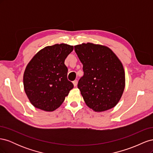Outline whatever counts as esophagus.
<instances>
[{"label": "esophagus", "instance_id": "34e87169", "mask_svg": "<svg viewBox=\"0 0 153 153\" xmlns=\"http://www.w3.org/2000/svg\"><path fill=\"white\" fill-rule=\"evenodd\" d=\"M73 84L74 86L76 87V86L77 85V84H78V81H77V80H75V81H73Z\"/></svg>", "mask_w": 153, "mask_h": 153}]
</instances>
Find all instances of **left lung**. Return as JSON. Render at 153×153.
I'll return each instance as SVG.
<instances>
[{
  "mask_svg": "<svg viewBox=\"0 0 153 153\" xmlns=\"http://www.w3.org/2000/svg\"><path fill=\"white\" fill-rule=\"evenodd\" d=\"M84 75L78 88L85 103L95 112L116 105L125 87V73L121 61L106 46L91 43L75 46Z\"/></svg>",
  "mask_w": 153,
  "mask_h": 153,
  "instance_id": "obj_1",
  "label": "left lung"
}]
</instances>
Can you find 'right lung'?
Here are the masks:
<instances>
[{"mask_svg": "<svg viewBox=\"0 0 153 153\" xmlns=\"http://www.w3.org/2000/svg\"><path fill=\"white\" fill-rule=\"evenodd\" d=\"M73 50L67 44H55L41 49L27 64L24 86L31 104L47 112L58 108L73 88L67 78L64 61Z\"/></svg>", "mask_w": 153, "mask_h": 153, "instance_id": "obj_1", "label": "right lung"}]
</instances>
